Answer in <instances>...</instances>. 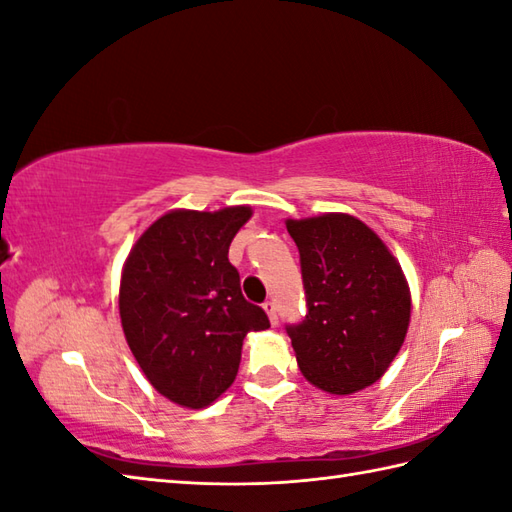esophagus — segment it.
Returning <instances> with one entry per match:
<instances>
[{
  "label": "esophagus",
  "instance_id": "34e87169",
  "mask_svg": "<svg viewBox=\"0 0 512 512\" xmlns=\"http://www.w3.org/2000/svg\"><path fill=\"white\" fill-rule=\"evenodd\" d=\"M264 310H266V314H268L270 323L277 325L279 317H277V306H275V301H266V303H264Z\"/></svg>",
  "mask_w": 512,
  "mask_h": 512
}]
</instances>
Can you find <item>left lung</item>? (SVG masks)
Returning a JSON list of instances; mask_svg holds the SVG:
<instances>
[{"label": "left lung", "instance_id": "left-lung-1", "mask_svg": "<svg viewBox=\"0 0 512 512\" xmlns=\"http://www.w3.org/2000/svg\"><path fill=\"white\" fill-rule=\"evenodd\" d=\"M308 312L288 325L301 374L328 394L374 385L405 343L411 292L372 228L347 213L288 220Z\"/></svg>", "mask_w": 512, "mask_h": 512}]
</instances>
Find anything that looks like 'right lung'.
<instances>
[{
  "label": "right lung",
  "mask_w": 512,
  "mask_h": 512,
  "mask_svg": "<svg viewBox=\"0 0 512 512\" xmlns=\"http://www.w3.org/2000/svg\"><path fill=\"white\" fill-rule=\"evenodd\" d=\"M253 211H169L123 266L118 310L129 350L156 391L202 409L233 385L248 332L270 328L239 288L228 246Z\"/></svg>",
  "instance_id": "obj_1"
}]
</instances>
